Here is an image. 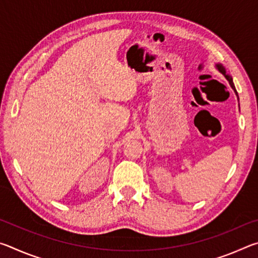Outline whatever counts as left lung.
Returning a JSON list of instances; mask_svg holds the SVG:
<instances>
[{
	"instance_id": "obj_1",
	"label": "left lung",
	"mask_w": 258,
	"mask_h": 258,
	"mask_svg": "<svg viewBox=\"0 0 258 258\" xmlns=\"http://www.w3.org/2000/svg\"><path fill=\"white\" fill-rule=\"evenodd\" d=\"M215 68L217 69L218 72H220L222 75H223L226 80L229 81V84H230V86L232 87V90L234 91V93L237 94V97H238V93H237V90H235V87H234V84H233V81H232V77H231L228 73H226V71H225V68H224V66L222 63H216L215 64ZM238 100H239V97H238Z\"/></svg>"
}]
</instances>
